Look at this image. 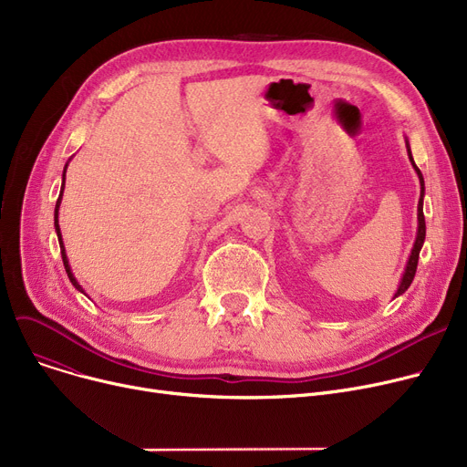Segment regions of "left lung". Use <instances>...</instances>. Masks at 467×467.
I'll return each mask as SVG.
<instances>
[{"label": "left lung", "mask_w": 467, "mask_h": 467, "mask_svg": "<svg viewBox=\"0 0 467 467\" xmlns=\"http://www.w3.org/2000/svg\"><path fill=\"white\" fill-rule=\"evenodd\" d=\"M407 153H409V161L414 168L416 174H419V180H420V199H419V231H416V240H414V246L410 250V255H409V261H407V266H405V273L401 276V282L398 285V291H396V297L403 296V293L409 289V285L412 284V278L416 275V265H419V257H420V250L424 246V238H426V219H424V178H422V171L419 170V166L414 164L412 161V155H410V145L407 141Z\"/></svg>", "instance_id": "obj_1"}]
</instances>
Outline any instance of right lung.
I'll list each match as a JSON object with an SVG mask.
<instances>
[{
  "instance_id": "right-lung-1",
  "label": "right lung",
  "mask_w": 467,
  "mask_h": 467,
  "mask_svg": "<svg viewBox=\"0 0 467 467\" xmlns=\"http://www.w3.org/2000/svg\"><path fill=\"white\" fill-rule=\"evenodd\" d=\"M66 168H67V162H66V166H64V174H62V187H60V194H58V201H57V206H55V229H57V236H58V244H60V254H62V261H64V268H66V273H67V278H69V282L76 285V289H79L81 293H85L83 291V287L79 285V282L76 280V276H73V273H71V266H69V261H67V255H66V248H64V242H62V233H60V225H58V210H60V202H62V192H64V185H66Z\"/></svg>"
}]
</instances>
